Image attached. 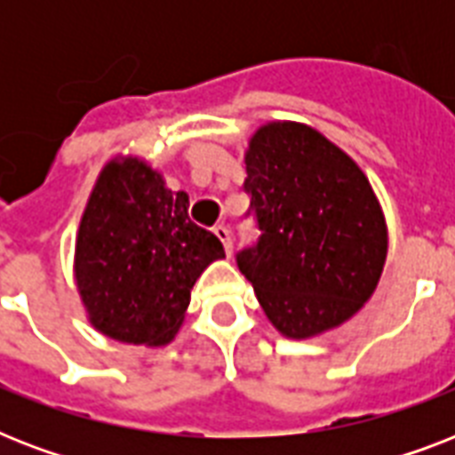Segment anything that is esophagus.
Segmentation results:
<instances>
[{
	"instance_id": "esophagus-1",
	"label": "esophagus",
	"mask_w": 455,
	"mask_h": 455,
	"mask_svg": "<svg viewBox=\"0 0 455 455\" xmlns=\"http://www.w3.org/2000/svg\"><path fill=\"white\" fill-rule=\"evenodd\" d=\"M214 235H217V238L224 243V250H227V255L231 257V252H234V243H231V231H228V227H224V224H217V227H214Z\"/></svg>"
}]
</instances>
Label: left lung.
I'll use <instances>...</instances> for the list:
<instances>
[{"label": "left lung", "instance_id": "8db88e82", "mask_svg": "<svg viewBox=\"0 0 455 455\" xmlns=\"http://www.w3.org/2000/svg\"><path fill=\"white\" fill-rule=\"evenodd\" d=\"M259 238L235 255L264 314L288 338L352 318L380 281L387 228L366 174L323 134L271 123L245 153Z\"/></svg>", "mask_w": 455, "mask_h": 455}]
</instances>
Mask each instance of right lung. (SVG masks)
I'll return each instance as SVG.
<instances>
[{
    "mask_svg": "<svg viewBox=\"0 0 455 455\" xmlns=\"http://www.w3.org/2000/svg\"><path fill=\"white\" fill-rule=\"evenodd\" d=\"M224 257L193 224L188 196L172 193L137 157L108 163L89 196L75 245V278L94 328L130 345H167L207 264Z\"/></svg>",
    "mask_w": 455,
    "mask_h": 455,
    "instance_id": "right-lung-1",
    "label": "right lung"
}]
</instances>
